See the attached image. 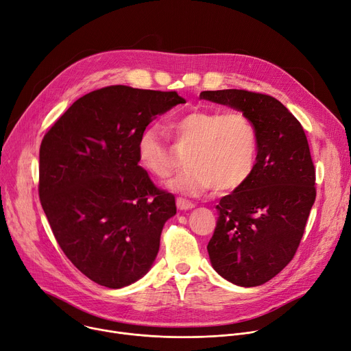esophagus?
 Wrapping results in <instances>:
<instances>
[{
    "mask_svg": "<svg viewBox=\"0 0 351 351\" xmlns=\"http://www.w3.org/2000/svg\"><path fill=\"white\" fill-rule=\"evenodd\" d=\"M176 204H177L178 210H191V208H194V202H191L189 199L180 198V197L176 199Z\"/></svg>",
    "mask_w": 351,
    "mask_h": 351,
    "instance_id": "1",
    "label": "esophagus"
}]
</instances>
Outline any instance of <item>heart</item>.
<instances>
[{
  "label": "heart",
  "instance_id": "heart-1",
  "mask_svg": "<svg viewBox=\"0 0 351 351\" xmlns=\"http://www.w3.org/2000/svg\"><path fill=\"white\" fill-rule=\"evenodd\" d=\"M167 129L178 146H189L184 169L169 181V187L189 195L214 189L232 191L254 171L259 137L252 119L241 112L195 109L169 120ZM140 166L157 178H166L174 158L166 138L154 126L143 129L136 141Z\"/></svg>",
  "mask_w": 351,
  "mask_h": 351
}]
</instances>
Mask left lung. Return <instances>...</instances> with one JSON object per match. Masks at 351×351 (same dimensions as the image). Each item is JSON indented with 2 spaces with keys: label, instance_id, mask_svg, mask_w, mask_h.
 Here are the masks:
<instances>
[{
  "label": "left lung",
  "instance_id": "obj_1",
  "mask_svg": "<svg viewBox=\"0 0 351 351\" xmlns=\"http://www.w3.org/2000/svg\"><path fill=\"white\" fill-rule=\"evenodd\" d=\"M201 99L231 106L255 123L259 147L254 171L221 198L208 242L214 269L238 286L263 285L289 263L316 198V170L300 121L265 93L205 90Z\"/></svg>",
  "mask_w": 351,
  "mask_h": 351
}]
</instances>
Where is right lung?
Instances as JSON below:
<instances>
[{"label":"right lung","mask_w":351,"mask_h":351,"mask_svg":"<svg viewBox=\"0 0 351 351\" xmlns=\"http://www.w3.org/2000/svg\"><path fill=\"white\" fill-rule=\"evenodd\" d=\"M177 92L106 86L79 97L39 149L40 205L60 250L97 285L119 289L153 265L176 208L138 166L136 141Z\"/></svg>","instance_id":"obj_1"}]
</instances>
